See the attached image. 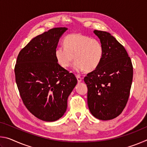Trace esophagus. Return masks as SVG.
<instances>
[{"label": "esophagus", "instance_id": "1", "mask_svg": "<svg viewBox=\"0 0 147 147\" xmlns=\"http://www.w3.org/2000/svg\"><path fill=\"white\" fill-rule=\"evenodd\" d=\"M76 77L77 78V80H78V82H81L82 80V77L79 75H76Z\"/></svg>", "mask_w": 147, "mask_h": 147}]
</instances>
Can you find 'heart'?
<instances>
[{
    "label": "heart",
    "instance_id": "heart-1",
    "mask_svg": "<svg viewBox=\"0 0 147 147\" xmlns=\"http://www.w3.org/2000/svg\"><path fill=\"white\" fill-rule=\"evenodd\" d=\"M63 43L64 46L58 47L54 52L56 61L61 67L68 68L74 59L76 61L73 69L77 72L92 71L100 65L104 49L98 39L80 34H72L64 38Z\"/></svg>",
    "mask_w": 147,
    "mask_h": 147
}]
</instances>
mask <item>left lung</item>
I'll use <instances>...</instances> for the list:
<instances>
[{"label": "left lung", "instance_id": "1", "mask_svg": "<svg viewBox=\"0 0 147 147\" xmlns=\"http://www.w3.org/2000/svg\"><path fill=\"white\" fill-rule=\"evenodd\" d=\"M104 49L102 62L84 78L88 87L90 112L100 120H111L127 104L133 79V66L124 47L108 32L94 30Z\"/></svg>", "mask_w": 147, "mask_h": 147}]
</instances>
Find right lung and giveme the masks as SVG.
<instances>
[{"label": "right lung", "instance_id": "obj_1", "mask_svg": "<svg viewBox=\"0 0 147 147\" xmlns=\"http://www.w3.org/2000/svg\"><path fill=\"white\" fill-rule=\"evenodd\" d=\"M67 28H54L32 39L19 52L15 65L16 81L26 108L42 121L61 118L67 98L77 84L74 74L58 63L54 52Z\"/></svg>", "mask_w": 147, "mask_h": 147}]
</instances>
